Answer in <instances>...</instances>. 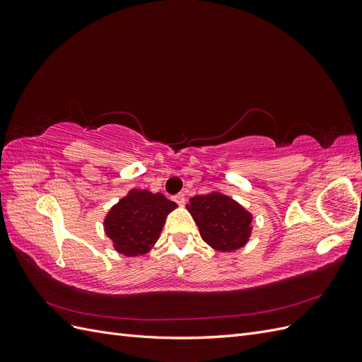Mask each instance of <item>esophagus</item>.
I'll list each match as a JSON object with an SVG mask.
<instances>
[{
	"instance_id": "34e87169",
	"label": "esophagus",
	"mask_w": 362,
	"mask_h": 362,
	"mask_svg": "<svg viewBox=\"0 0 362 362\" xmlns=\"http://www.w3.org/2000/svg\"><path fill=\"white\" fill-rule=\"evenodd\" d=\"M173 199H175V202H177L180 206H184L185 198H184L182 193H180V194H177V196H173Z\"/></svg>"
}]
</instances>
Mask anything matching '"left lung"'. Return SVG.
Listing matches in <instances>:
<instances>
[{"mask_svg":"<svg viewBox=\"0 0 362 362\" xmlns=\"http://www.w3.org/2000/svg\"><path fill=\"white\" fill-rule=\"evenodd\" d=\"M187 210L199 226L201 237L216 250L231 252L246 245L252 231V214L229 196L199 194Z\"/></svg>","mask_w":362,"mask_h":362,"instance_id":"left-lung-1","label":"left lung"}]
</instances>
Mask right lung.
I'll return each instance as SVG.
<instances>
[{"instance_id": "add662e5", "label": "right lung", "mask_w": 362, "mask_h": 362, "mask_svg": "<svg viewBox=\"0 0 362 362\" xmlns=\"http://www.w3.org/2000/svg\"><path fill=\"white\" fill-rule=\"evenodd\" d=\"M177 204L161 193L131 190L105 217V234L112 238L119 254L144 255L154 246L166 221Z\"/></svg>"}]
</instances>
